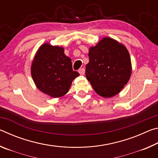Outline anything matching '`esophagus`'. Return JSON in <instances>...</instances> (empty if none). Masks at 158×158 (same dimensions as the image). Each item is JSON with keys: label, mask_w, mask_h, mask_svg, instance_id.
Masks as SVG:
<instances>
[{"label": "esophagus", "mask_w": 158, "mask_h": 158, "mask_svg": "<svg viewBox=\"0 0 158 158\" xmlns=\"http://www.w3.org/2000/svg\"><path fill=\"white\" fill-rule=\"evenodd\" d=\"M79 73L81 74V75H84L85 74V69L84 68H81L79 69Z\"/></svg>", "instance_id": "esophagus-1"}]
</instances>
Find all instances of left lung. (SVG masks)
Returning a JSON list of instances; mask_svg holds the SVG:
<instances>
[{
    "label": "left lung",
    "instance_id": "1",
    "mask_svg": "<svg viewBox=\"0 0 158 158\" xmlns=\"http://www.w3.org/2000/svg\"><path fill=\"white\" fill-rule=\"evenodd\" d=\"M89 57L85 77L95 91L105 98L121 92L132 73L130 56L125 45L104 37L89 48Z\"/></svg>",
    "mask_w": 158,
    "mask_h": 158
}]
</instances>
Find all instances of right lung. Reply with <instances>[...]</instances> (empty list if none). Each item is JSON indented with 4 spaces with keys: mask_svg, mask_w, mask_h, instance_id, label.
Listing matches in <instances>:
<instances>
[{
    "mask_svg": "<svg viewBox=\"0 0 158 158\" xmlns=\"http://www.w3.org/2000/svg\"><path fill=\"white\" fill-rule=\"evenodd\" d=\"M71 60L64 53L62 47L49 43L41 45L31 68L32 78L37 89L52 98L65 95L73 80L79 75L73 71Z\"/></svg>",
    "mask_w": 158,
    "mask_h": 158,
    "instance_id": "right-lung-1",
    "label": "right lung"
}]
</instances>
